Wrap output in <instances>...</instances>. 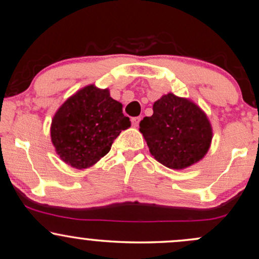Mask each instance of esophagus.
<instances>
[{
	"mask_svg": "<svg viewBox=\"0 0 259 259\" xmlns=\"http://www.w3.org/2000/svg\"><path fill=\"white\" fill-rule=\"evenodd\" d=\"M140 121H141L140 117H133V118H131V123H133V125L135 126V128H137L138 124H140Z\"/></svg>",
	"mask_w": 259,
	"mask_h": 259,
	"instance_id": "34e87169",
	"label": "esophagus"
}]
</instances>
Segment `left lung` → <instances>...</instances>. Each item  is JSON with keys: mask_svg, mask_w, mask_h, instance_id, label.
<instances>
[{"mask_svg": "<svg viewBox=\"0 0 259 259\" xmlns=\"http://www.w3.org/2000/svg\"><path fill=\"white\" fill-rule=\"evenodd\" d=\"M152 110V116L141 121L140 131L156 161L183 170L207 154L212 126L195 102L169 93L155 102Z\"/></svg>", "mask_w": 259, "mask_h": 259, "instance_id": "1", "label": "left lung"}]
</instances>
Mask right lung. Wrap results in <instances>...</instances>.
<instances>
[{
    "mask_svg": "<svg viewBox=\"0 0 259 259\" xmlns=\"http://www.w3.org/2000/svg\"><path fill=\"white\" fill-rule=\"evenodd\" d=\"M123 105L109 89L89 84L68 98L54 115L50 137L65 164L88 169L110 151L122 130L131 125Z\"/></svg>",
    "mask_w": 259,
    "mask_h": 259,
    "instance_id": "right-lung-1",
    "label": "right lung"
}]
</instances>
